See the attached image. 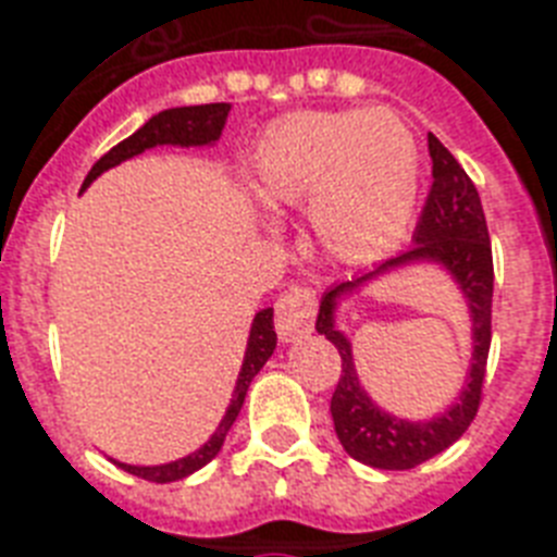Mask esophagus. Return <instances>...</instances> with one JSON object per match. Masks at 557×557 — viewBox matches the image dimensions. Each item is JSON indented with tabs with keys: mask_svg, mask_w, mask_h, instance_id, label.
Returning <instances> with one entry per match:
<instances>
[{
	"mask_svg": "<svg viewBox=\"0 0 557 557\" xmlns=\"http://www.w3.org/2000/svg\"><path fill=\"white\" fill-rule=\"evenodd\" d=\"M314 312H318V295L312 288H288L274 306V326H277L280 341H300L309 335L314 326Z\"/></svg>",
	"mask_w": 557,
	"mask_h": 557,
	"instance_id": "obj_1",
	"label": "esophagus"
}]
</instances>
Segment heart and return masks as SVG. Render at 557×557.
Here are the masks:
<instances>
[{
	"label": "heart",
	"mask_w": 557,
	"mask_h": 557,
	"mask_svg": "<svg viewBox=\"0 0 557 557\" xmlns=\"http://www.w3.org/2000/svg\"><path fill=\"white\" fill-rule=\"evenodd\" d=\"M248 185L269 210L312 201L314 236L344 262L393 251L410 227L422 156L389 109L295 112L253 144Z\"/></svg>",
	"instance_id": "heart-1"
}]
</instances>
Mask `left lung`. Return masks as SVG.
Wrapping results in <instances>:
<instances>
[{
  "mask_svg": "<svg viewBox=\"0 0 557 557\" xmlns=\"http://www.w3.org/2000/svg\"><path fill=\"white\" fill-rule=\"evenodd\" d=\"M428 150L433 161V185L416 225L413 248L393 260H384L367 274L335 283L321 297V312L314 323V330L341 352V381L330 405L335 433L349 457L381 471H407L422 466L450 448L468 431L483 396L485 361L492 347L494 262L483 201L466 170L459 168V161L433 133H428ZM413 264H436L445 270L460 288L472 318V364L467 373V387L442 414L416 423L387 414L371 401L357 379L351 342L337 330L341 299L372 278Z\"/></svg>",
  "mask_w": 557,
  "mask_h": 557,
  "instance_id": "1",
  "label": "left lung"
}]
</instances>
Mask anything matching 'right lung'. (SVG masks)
I'll use <instances>...</instances> for the list:
<instances>
[{"label": "right lung", "mask_w": 557, "mask_h": 557, "mask_svg": "<svg viewBox=\"0 0 557 557\" xmlns=\"http://www.w3.org/2000/svg\"><path fill=\"white\" fill-rule=\"evenodd\" d=\"M227 112H231V103H205V107L164 109L159 115H152L138 133L124 138V141L117 144V147H112L103 159L95 161V168L89 170V176L83 178L81 193L86 190L100 173H107V170L117 168L121 161L135 159V156H141L144 150H152V147H164V144H173V147H213V144L219 141L222 129H225ZM274 349H277V332H274V309L269 306V309H260V312L253 314L234 393H231V401H227L222 422L216 424V431L210 433V440L205 442L201 448L193 450V454H187V457L164 462V466H126V462H115V459H112V462H115L117 468H124L126 474L141 476V480H150V483H176V480H185L193 471H199V468L208 466L210 459L222 450V442H225L227 431L234 428L253 375H257V372L265 367V361L274 356Z\"/></svg>", "instance_id": "obj_1"}]
</instances>
